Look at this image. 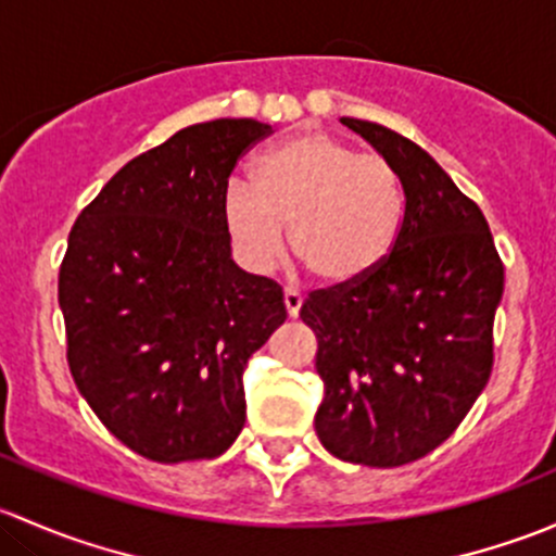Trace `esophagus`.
Segmentation results:
<instances>
[{
    "label": "esophagus",
    "mask_w": 556,
    "mask_h": 556,
    "mask_svg": "<svg viewBox=\"0 0 556 556\" xmlns=\"http://www.w3.org/2000/svg\"><path fill=\"white\" fill-rule=\"evenodd\" d=\"M301 304H304V299H301L299 293H295V290H285V309H288V317H299V312H301Z\"/></svg>",
    "instance_id": "34e87169"
}]
</instances>
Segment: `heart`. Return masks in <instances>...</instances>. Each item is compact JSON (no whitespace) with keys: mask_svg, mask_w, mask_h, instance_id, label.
Returning a JSON list of instances; mask_svg holds the SVG:
<instances>
[{"mask_svg":"<svg viewBox=\"0 0 556 556\" xmlns=\"http://www.w3.org/2000/svg\"><path fill=\"white\" fill-rule=\"evenodd\" d=\"M223 220L250 271L277 266L290 228L293 255L328 288H352L390 261L406 223L395 166L325 131H301L266 150L252 185L231 182Z\"/></svg>","mask_w":556,"mask_h":556,"instance_id":"1","label":"heart"}]
</instances>
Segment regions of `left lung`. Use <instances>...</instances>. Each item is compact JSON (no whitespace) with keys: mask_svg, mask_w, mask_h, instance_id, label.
Masks as SVG:
<instances>
[{"mask_svg":"<svg viewBox=\"0 0 556 556\" xmlns=\"http://www.w3.org/2000/svg\"><path fill=\"white\" fill-rule=\"evenodd\" d=\"M341 123L401 174L406 223L374 277L301 306L323 379L314 430L344 463L397 468L444 444L490 382L503 263L433 155L379 123Z\"/></svg>","mask_w":556,"mask_h":556,"instance_id":"left-lung-1","label":"left lung"}]
</instances>
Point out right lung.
<instances>
[{
  "mask_svg": "<svg viewBox=\"0 0 556 556\" xmlns=\"http://www.w3.org/2000/svg\"><path fill=\"white\" fill-rule=\"evenodd\" d=\"M271 126L195 123L128 161L80 212L59 271L66 361L117 441L212 459L244 428V368L285 323L282 288L239 268L223 195Z\"/></svg>",
  "mask_w": 556,
  "mask_h": 556,
  "instance_id": "right-lung-1",
  "label": "right lung"
}]
</instances>
